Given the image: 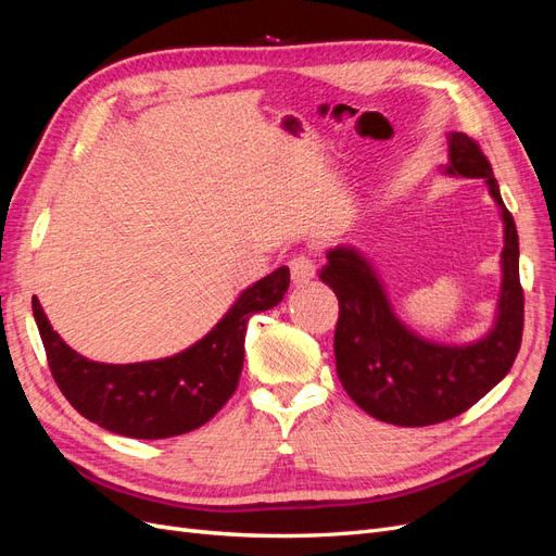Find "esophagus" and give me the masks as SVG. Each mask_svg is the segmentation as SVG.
Wrapping results in <instances>:
<instances>
[{"label":"esophagus","instance_id":"34e87169","mask_svg":"<svg viewBox=\"0 0 556 556\" xmlns=\"http://www.w3.org/2000/svg\"><path fill=\"white\" fill-rule=\"evenodd\" d=\"M290 274L292 282L301 288V285H308L315 278V264L306 255H296L290 260Z\"/></svg>","mask_w":556,"mask_h":556}]
</instances>
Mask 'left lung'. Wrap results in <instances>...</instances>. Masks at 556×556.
<instances>
[{
	"mask_svg": "<svg viewBox=\"0 0 556 556\" xmlns=\"http://www.w3.org/2000/svg\"><path fill=\"white\" fill-rule=\"evenodd\" d=\"M445 176L484 178L501 211V292L492 329L464 345H445L415 333L396 317L384 285L359 250L336 245L319 278L339 296L333 333L336 371L348 396L387 425L427 427L468 410L508 376L521 345L525 294L519 285V241L480 146L450 131Z\"/></svg>",
	"mask_w": 556,
	"mask_h": 556,
	"instance_id": "obj_1",
	"label": "left lung"
}]
</instances>
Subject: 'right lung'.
Wrapping results in <instances>:
<instances>
[{
    "instance_id": "obj_1",
    "label": "right lung",
    "mask_w": 556,
    "mask_h": 556,
    "mask_svg": "<svg viewBox=\"0 0 556 556\" xmlns=\"http://www.w3.org/2000/svg\"><path fill=\"white\" fill-rule=\"evenodd\" d=\"M290 288V268L252 282L204 339L174 357L102 364L78 355L50 327L31 299L50 374L66 401L90 422L129 439L157 441L199 429L237 392L248 319L278 306Z\"/></svg>"
}]
</instances>
